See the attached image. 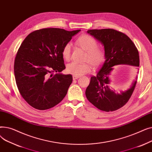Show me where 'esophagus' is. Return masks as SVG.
Segmentation results:
<instances>
[{
	"label": "esophagus",
	"instance_id": "1",
	"mask_svg": "<svg viewBox=\"0 0 152 152\" xmlns=\"http://www.w3.org/2000/svg\"><path fill=\"white\" fill-rule=\"evenodd\" d=\"M79 77V76H75V75H73V79H74V80H75V79H78Z\"/></svg>",
	"mask_w": 152,
	"mask_h": 152
}]
</instances>
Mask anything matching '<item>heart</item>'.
<instances>
[{
    "label": "heart",
    "instance_id": "heart-1",
    "mask_svg": "<svg viewBox=\"0 0 152 152\" xmlns=\"http://www.w3.org/2000/svg\"><path fill=\"white\" fill-rule=\"evenodd\" d=\"M76 44L86 51L84 57V63L71 62L66 65L67 73L75 76H81L91 71L92 66L98 68L103 65L106 58L105 50L98 47L96 40L89 35H83L76 41ZM62 57L69 61L71 56V44L68 42L63 46Z\"/></svg>",
    "mask_w": 152,
    "mask_h": 152
}]
</instances>
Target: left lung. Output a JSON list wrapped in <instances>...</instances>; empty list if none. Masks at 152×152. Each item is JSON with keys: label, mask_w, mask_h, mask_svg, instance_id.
<instances>
[{"label": "left lung", "mask_w": 152, "mask_h": 152, "mask_svg": "<svg viewBox=\"0 0 152 152\" xmlns=\"http://www.w3.org/2000/svg\"><path fill=\"white\" fill-rule=\"evenodd\" d=\"M87 33L104 45L106 60L96 76L91 78L86 91V97L98 109L113 111L123 107L129 101L134 91L136 81L129 89L116 94L108 87V75L117 65L139 66V52L131 39L120 31L113 29H90Z\"/></svg>", "instance_id": "1"}]
</instances>
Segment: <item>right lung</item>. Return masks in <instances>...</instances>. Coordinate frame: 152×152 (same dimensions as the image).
I'll list each match as a JSON object with an SVG mask.
<instances>
[{"instance_id":"obj_1","label":"right lung","mask_w":152,"mask_h":152,"mask_svg":"<svg viewBox=\"0 0 152 152\" xmlns=\"http://www.w3.org/2000/svg\"><path fill=\"white\" fill-rule=\"evenodd\" d=\"M80 31L43 28L32 32L21 43L14 62L15 81L31 107L49 109L66 96L73 77L60 73L65 69L62 49Z\"/></svg>"}]
</instances>
